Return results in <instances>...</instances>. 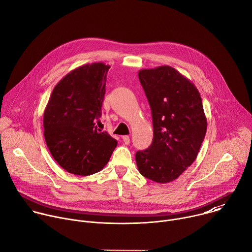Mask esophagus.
<instances>
[{
	"mask_svg": "<svg viewBox=\"0 0 252 252\" xmlns=\"http://www.w3.org/2000/svg\"><path fill=\"white\" fill-rule=\"evenodd\" d=\"M123 140H124V142L126 143V145H128L129 141H130L129 135H124V136H123Z\"/></svg>",
	"mask_w": 252,
	"mask_h": 252,
	"instance_id": "34e87169",
	"label": "esophagus"
}]
</instances>
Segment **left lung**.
<instances>
[{
  "label": "left lung",
  "mask_w": 252,
  "mask_h": 252,
  "mask_svg": "<svg viewBox=\"0 0 252 252\" xmlns=\"http://www.w3.org/2000/svg\"><path fill=\"white\" fill-rule=\"evenodd\" d=\"M139 82L152 110L154 139L138 151V171L151 181L167 184L195 160L207 122L196 87L169 65L140 69Z\"/></svg>",
  "instance_id": "obj_1"
}]
</instances>
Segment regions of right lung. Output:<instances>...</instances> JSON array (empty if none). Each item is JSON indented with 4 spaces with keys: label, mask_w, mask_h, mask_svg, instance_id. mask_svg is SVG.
Wrapping results in <instances>:
<instances>
[{
    "label": "right lung",
    "mask_w": 252,
    "mask_h": 252,
    "mask_svg": "<svg viewBox=\"0 0 252 252\" xmlns=\"http://www.w3.org/2000/svg\"><path fill=\"white\" fill-rule=\"evenodd\" d=\"M103 63L81 65L54 88L44 113V135L55 160L67 172L91 175L110 160L118 141L98 130L106 74Z\"/></svg>",
    "instance_id": "add662e5"
}]
</instances>
